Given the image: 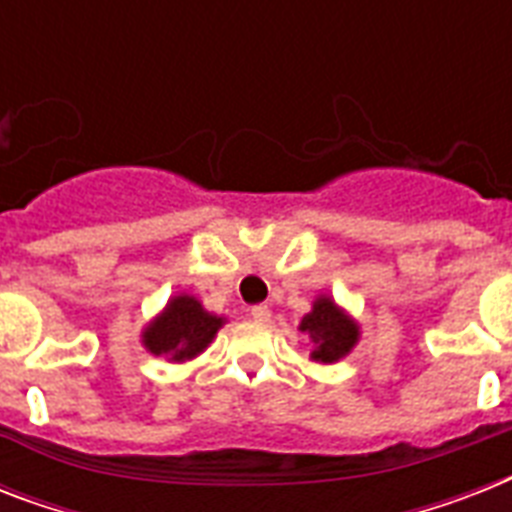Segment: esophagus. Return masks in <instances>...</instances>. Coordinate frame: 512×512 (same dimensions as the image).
Returning a JSON list of instances; mask_svg holds the SVG:
<instances>
[{
  "label": "esophagus",
  "mask_w": 512,
  "mask_h": 512,
  "mask_svg": "<svg viewBox=\"0 0 512 512\" xmlns=\"http://www.w3.org/2000/svg\"><path fill=\"white\" fill-rule=\"evenodd\" d=\"M249 316H252V319L260 321V324H263V321L271 319V308H268V305H255V308L249 311Z\"/></svg>",
  "instance_id": "obj_1"
}]
</instances>
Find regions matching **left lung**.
Masks as SVG:
<instances>
[{
    "mask_svg": "<svg viewBox=\"0 0 512 512\" xmlns=\"http://www.w3.org/2000/svg\"><path fill=\"white\" fill-rule=\"evenodd\" d=\"M300 329L308 332L311 340L316 342V350L311 356L316 361H324V364H332V361L345 356L358 340L356 324L329 297H319L313 303V311L305 316Z\"/></svg>",
    "mask_w": 512,
    "mask_h": 512,
    "instance_id": "left-lung-1",
    "label": "left lung"
}]
</instances>
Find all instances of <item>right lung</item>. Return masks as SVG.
I'll list each match as a JSON object with an SVG mask.
<instances>
[{
	"mask_svg": "<svg viewBox=\"0 0 512 512\" xmlns=\"http://www.w3.org/2000/svg\"><path fill=\"white\" fill-rule=\"evenodd\" d=\"M223 319L201 308L193 297H175L167 311L146 329L143 342L154 356H170L172 361H185L207 348Z\"/></svg>",
	"mask_w": 512,
	"mask_h": 512,
	"instance_id": "right-lung-1",
	"label": "right lung"
}]
</instances>
